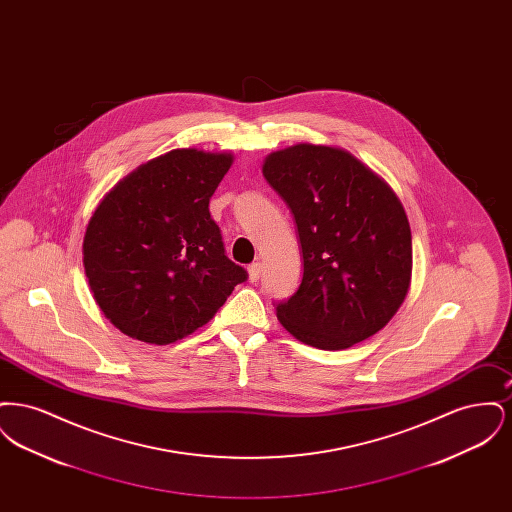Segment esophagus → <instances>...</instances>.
<instances>
[{"label":"esophagus","instance_id":"1","mask_svg":"<svg viewBox=\"0 0 512 512\" xmlns=\"http://www.w3.org/2000/svg\"><path fill=\"white\" fill-rule=\"evenodd\" d=\"M247 272H249V280H251V282H257V280L261 278L263 265H261V263H251V265L247 267Z\"/></svg>","mask_w":512,"mask_h":512}]
</instances>
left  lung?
Returning a JSON list of instances; mask_svg holds the SVG:
<instances>
[{"label": "left lung", "instance_id": "1", "mask_svg": "<svg viewBox=\"0 0 512 512\" xmlns=\"http://www.w3.org/2000/svg\"><path fill=\"white\" fill-rule=\"evenodd\" d=\"M263 174L290 207L303 253L297 292L276 303L282 326L330 351L374 336L411 286V226L399 197L340 147L274 151Z\"/></svg>", "mask_w": 512, "mask_h": 512}]
</instances>
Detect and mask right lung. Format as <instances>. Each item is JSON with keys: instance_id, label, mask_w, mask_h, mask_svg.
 Instances as JSON below:
<instances>
[{"instance_id": "1", "label": "right lung", "mask_w": 512, "mask_h": 512, "mask_svg": "<svg viewBox=\"0 0 512 512\" xmlns=\"http://www.w3.org/2000/svg\"><path fill=\"white\" fill-rule=\"evenodd\" d=\"M230 153L174 149L130 172L103 197L84 236L94 299L122 334L167 345L224 305L247 270L232 263L209 199Z\"/></svg>"}]
</instances>
